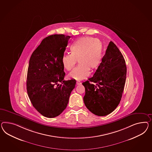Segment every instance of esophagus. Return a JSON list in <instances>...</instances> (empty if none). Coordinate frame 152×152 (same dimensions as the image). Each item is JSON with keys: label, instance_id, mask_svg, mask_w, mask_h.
<instances>
[{"label": "esophagus", "instance_id": "obj_1", "mask_svg": "<svg viewBox=\"0 0 152 152\" xmlns=\"http://www.w3.org/2000/svg\"><path fill=\"white\" fill-rule=\"evenodd\" d=\"M76 84H77V85H81V82H80V81H77V82H76Z\"/></svg>", "mask_w": 152, "mask_h": 152}]
</instances>
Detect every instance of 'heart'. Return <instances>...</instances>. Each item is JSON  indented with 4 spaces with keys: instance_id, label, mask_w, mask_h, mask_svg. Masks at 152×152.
I'll return each instance as SVG.
<instances>
[{
    "instance_id": "heart-1",
    "label": "heart",
    "mask_w": 152,
    "mask_h": 152,
    "mask_svg": "<svg viewBox=\"0 0 152 152\" xmlns=\"http://www.w3.org/2000/svg\"><path fill=\"white\" fill-rule=\"evenodd\" d=\"M71 54L62 58V64L67 71L74 68L78 60L79 65L75 68L68 77L81 80L89 76L90 69L96 70L102 61V46L99 41L93 37H82L74 41L70 46Z\"/></svg>"
}]
</instances>
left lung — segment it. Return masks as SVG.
<instances>
[{
    "mask_svg": "<svg viewBox=\"0 0 152 152\" xmlns=\"http://www.w3.org/2000/svg\"><path fill=\"white\" fill-rule=\"evenodd\" d=\"M125 60L117 46L110 41L101 64L93 77L83 82L84 103L94 115L104 116L118 106L126 80Z\"/></svg>",
    "mask_w": 152,
    "mask_h": 152,
    "instance_id": "obj_1",
    "label": "left lung"
}]
</instances>
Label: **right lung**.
<instances>
[{"mask_svg":"<svg viewBox=\"0 0 152 152\" xmlns=\"http://www.w3.org/2000/svg\"><path fill=\"white\" fill-rule=\"evenodd\" d=\"M70 38L64 34L45 37L29 60L28 94L34 107L48 118L57 117L65 110L75 87L76 80H64L65 73L61 62Z\"/></svg>","mask_w":152,"mask_h":152,"instance_id":"1","label":"right lung"}]
</instances>
